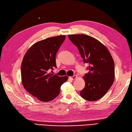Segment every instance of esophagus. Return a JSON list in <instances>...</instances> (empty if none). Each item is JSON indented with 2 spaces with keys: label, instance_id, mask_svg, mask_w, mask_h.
Returning a JSON list of instances; mask_svg holds the SVG:
<instances>
[{
  "label": "esophagus",
  "instance_id": "obj_1",
  "mask_svg": "<svg viewBox=\"0 0 132 132\" xmlns=\"http://www.w3.org/2000/svg\"><path fill=\"white\" fill-rule=\"evenodd\" d=\"M76 77H77V76H76V75H73V76L69 77L70 79H72V80H74V79H76Z\"/></svg>",
  "mask_w": 132,
  "mask_h": 132
}]
</instances>
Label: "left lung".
I'll return each instance as SVG.
<instances>
[{
    "instance_id": "8db88e82",
    "label": "left lung",
    "mask_w": 132,
    "mask_h": 132,
    "mask_svg": "<svg viewBox=\"0 0 132 132\" xmlns=\"http://www.w3.org/2000/svg\"><path fill=\"white\" fill-rule=\"evenodd\" d=\"M69 40L79 50L88 72L83 78L85 85L80 92L88 101H96L111 87L114 79V63L106 47L93 37L84 34L69 35Z\"/></svg>"
}]
</instances>
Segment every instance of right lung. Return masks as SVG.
I'll return each instance as SVG.
<instances>
[{
  "label": "right lung",
  "mask_w": 132,
  "mask_h": 132,
  "mask_svg": "<svg viewBox=\"0 0 132 132\" xmlns=\"http://www.w3.org/2000/svg\"><path fill=\"white\" fill-rule=\"evenodd\" d=\"M65 37L57 36L37 42L24 56L21 66L23 85L41 101L55 98L60 93L61 85L68 79L67 76L60 77L50 72L57 68L56 55Z\"/></svg>",
  "instance_id": "add662e5"
}]
</instances>
